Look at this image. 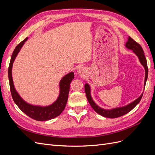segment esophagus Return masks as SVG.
I'll return each instance as SVG.
<instances>
[{"label": "esophagus", "instance_id": "34e87169", "mask_svg": "<svg viewBox=\"0 0 155 155\" xmlns=\"http://www.w3.org/2000/svg\"><path fill=\"white\" fill-rule=\"evenodd\" d=\"M77 72H78V74H79V76H83L84 74H85V68H82V67L79 68L78 69Z\"/></svg>", "mask_w": 155, "mask_h": 155}]
</instances>
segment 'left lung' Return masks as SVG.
<instances>
[{
  "label": "left lung",
  "mask_w": 155,
  "mask_h": 155,
  "mask_svg": "<svg viewBox=\"0 0 155 155\" xmlns=\"http://www.w3.org/2000/svg\"><path fill=\"white\" fill-rule=\"evenodd\" d=\"M125 47L129 50H132L133 52L137 55L138 58L140 62L141 63L143 67L145 68V80H144V87L145 86V83H146L147 76H148V68H147V60L145 59L143 50L142 48V46H140L138 43H137L134 40H133L130 37H128V41L125 44ZM85 91L86 93V96L87 97V100L89 102V104L92 107V109L94 110L97 114H100L101 116L106 117V118H116L118 117H120L123 115L126 114L128 113L131 110H133L134 108L137 106L139 102L141 100L142 97L143 96L142 94L140 96L137 98V100H135L134 101L131 102L130 104L127 105L125 106L121 107H117L114 108V109H104L100 107L97 105L95 104V102L93 101L92 98L91 97V87L89 86L88 83H86L85 85Z\"/></svg>",
  "instance_id": "8db88e82"
}]
</instances>
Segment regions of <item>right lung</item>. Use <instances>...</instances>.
I'll return each mask as SVG.
<instances>
[{
    "label": "right lung",
    "instance_id": "right-lung-1",
    "mask_svg": "<svg viewBox=\"0 0 155 155\" xmlns=\"http://www.w3.org/2000/svg\"><path fill=\"white\" fill-rule=\"evenodd\" d=\"M28 37L23 40L18 44L14 50L12 54L10 65L8 68V78L10 81V91L12 96V98L15 103V104L19 109L26 114L27 116L30 117L31 118L37 121H47L53 119L61 114V113L64 109L65 106L67 105L68 100V93L70 90V84L72 79L74 78V72H70L61 79L59 82L60 92L59 95L56 100L52 104L46 106H36L28 104L25 100L22 99L18 92L16 91L15 87L13 85L12 79V67L13 63L15 61V58L18 53L19 52L22 46L24 45L25 42L27 41Z\"/></svg>",
    "mask_w": 155,
    "mask_h": 155
}]
</instances>
